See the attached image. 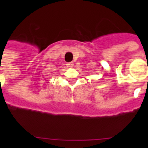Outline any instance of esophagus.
<instances>
[{"instance_id": "1", "label": "esophagus", "mask_w": 148, "mask_h": 148, "mask_svg": "<svg viewBox=\"0 0 148 148\" xmlns=\"http://www.w3.org/2000/svg\"><path fill=\"white\" fill-rule=\"evenodd\" d=\"M66 66H67V67H69V68L73 67V62L67 63V64H66Z\"/></svg>"}]
</instances>
